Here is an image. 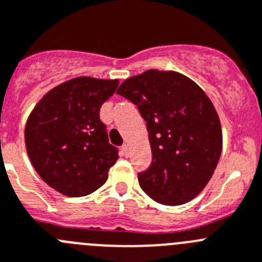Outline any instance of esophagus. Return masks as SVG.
Returning a JSON list of instances; mask_svg holds the SVG:
<instances>
[{"mask_svg": "<svg viewBox=\"0 0 262 262\" xmlns=\"http://www.w3.org/2000/svg\"><path fill=\"white\" fill-rule=\"evenodd\" d=\"M121 150H122V154L125 155V157H128V155H129V145H128V143H124V145H122V147H121Z\"/></svg>", "mask_w": 262, "mask_h": 262, "instance_id": "obj_1", "label": "esophagus"}]
</instances>
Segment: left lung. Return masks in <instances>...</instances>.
<instances>
[{
  "instance_id": "8db88e82",
  "label": "left lung",
  "mask_w": 262,
  "mask_h": 262,
  "mask_svg": "<svg viewBox=\"0 0 262 262\" xmlns=\"http://www.w3.org/2000/svg\"><path fill=\"white\" fill-rule=\"evenodd\" d=\"M119 95L146 121L151 164L138 173L140 187L159 204L176 206L201 193L222 152V128L201 87L176 72L147 70L122 82Z\"/></svg>"
}]
</instances>
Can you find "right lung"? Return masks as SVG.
Instances as JSON below:
<instances>
[{
    "mask_svg": "<svg viewBox=\"0 0 262 262\" xmlns=\"http://www.w3.org/2000/svg\"><path fill=\"white\" fill-rule=\"evenodd\" d=\"M117 79L77 77L46 94L28 116L27 154L39 176L57 192L82 197L95 192L119 159L99 111Z\"/></svg>",
    "mask_w": 262,
    "mask_h": 262,
    "instance_id": "1",
    "label": "right lung"
}]
</instances>
